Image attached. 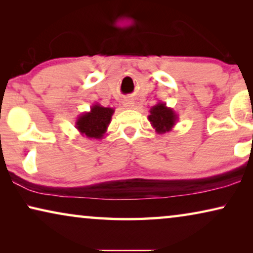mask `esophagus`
<instances>
[{
	"label": "esophagus",
	"mask_w": 253,
	"mask_h": 253,
	"mask_svg": "<svg viewBox=\"0 0 253 253\" xmlns=\"http://www.w3.org/2000/svg\"><path fill=\"white\" fill-rule=\"evenodd\" d=\"M123 106L126 107V108H133L134 102H133L131 99H126V100H124V101H123Z\"/></svg>",
	"instance_id": "esophagus-1"
}]
</instances>
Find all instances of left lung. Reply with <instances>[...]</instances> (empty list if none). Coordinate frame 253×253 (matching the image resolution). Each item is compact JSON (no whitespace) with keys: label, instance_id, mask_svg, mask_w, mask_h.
<instances>
[{"label":"left lung","instance_id":"obj_1","mask_svg":"<svg viewBox=\"0 0 253 253\" xmlns=\"http://www.w3.org/2000/svg\"><path fill=\"white\" fill-rule=\"evenodd\" d=\"M177 120V114L174 112V109L167 107L165 102L159 101L150 109L148 121L159 134H165L171 131Z\"/></svg>","mask_w":253,"mask_h":253}]
</instances>
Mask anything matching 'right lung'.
<instances>
[{
	"label": "right lung",
	"instance_id": "add662e5",
	"mask_svg": "<svg viewBox=\"0 0 253 253\" xmlns=\"http://www.w3.org/2000/svg\"><path fill=\"white\" fill-rule=\"evenodd\" d=\"M115 110L110 107H102L94 103L89 112L81 114L76 120V129L82 136L89 139H102L110 124L112 116Z\"/></svg>",
	"mask_w": 253,
	"mask_h": 253
}]
</instances>
